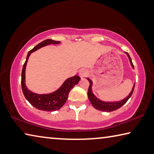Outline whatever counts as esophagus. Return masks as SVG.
<instances>
[{
  "mask_svg": "<svg viewBox=\"0 0 154 154\" xmlns=\"http://www.w3.org/2000/svg\"><path fill=\"white\" fill-rule=\"evenodd\" d=\"M88 74V70L86 69H85V68H82L79 70V77L81 78H84V77H86Z\"/></svg>",
  "mask_w": 154,
  "mask_h": 154,
  "instance_id": "1",
  "label": "esophagus"
}]
</instances>
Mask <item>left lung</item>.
<instances>
[{"mask_svg":"<svg viewBox=\"0 0 154 154\" xmlns=\"http://www.w3.org/2000/svg\"><path fill=\"white\" fill-rule=\"evenodd\" d=\"M125 53L126 55H128V57H129V60H130L131 66H132L133 68H134L133 63L131 62L130 56L129 55V54L127 52H125ZM88 80L90 82L88 91V99L90 100V103H91V104L93 106L94 108L98 109V110L103 111V112H112V111L116 110V109H118L119 108H120L121 107L123 106V105L128 101V99L130 98V97L133 93L134 87H135V84H134L130 94H129L126 98L123 99V100H121V101H116V102H106V101H101V100L99 99L98 98H97V97L94 96V94L92 91V80L90 79L89 78H88Z\"/></svg>","mask_w":154,"mask_h":154,"instance_id":"8db88e82","label":"left lung"}]
</instances>
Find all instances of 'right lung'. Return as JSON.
Instances as JSON below:
<instances>
[{"label": "right lung", "instance_id": "add662e5", "mask_svg": "<svg viewBox=\"0 0 154 154\" xmlns=\"http://www.w3.org/2000/svg\"><path fill=\"white\" fill-rule=\"evenodd\" d=\"M60 43V41H55L51 40V39H47V40L42 41V42L36 45L33 49L29 51L27 56H26V61L23 65L21 75V86L23 94L26 99L29 103L32 105L33 107L40 109V110L53 112L60 109L66 101L70 90L75 85H77L78 82H79V80L81 79V78L77 76V75L68 78L64 82V84L62 85V86L59 89L49 94H36L29 90L26 88L25 85V69L26 63H27L31 53L37 51L39 48L43 47V46L49 45L51 44L57 45V44Z\"/></svg>", "mask_w": 154, "mask_h": 154}]
</instances>
